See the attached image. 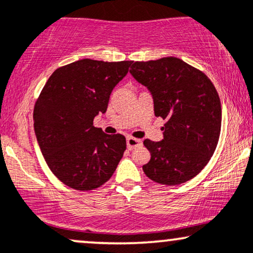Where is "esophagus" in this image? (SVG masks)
Returning a JSON list of instances; mask_svg holds the SVG:
<instances>
[{
	"label": "esophagus",
	"mask_w": 253,
	"mask_h": 253,
	"mask_svg": "<svg viewBox=\"0 0 253 253\" xmlns=\"http://www.w3.org/2000/svg\"><path fill=\"white\" fill-rule=\"evenodd\" d=\"M126 142H127V148H128V150H133V148L138 147V146L141 145V140L132 138V136H128V138L126 139Z\"/></svg>",
	"instance_id": "34e87169"
}]
</instances>
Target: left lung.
Segmentation results:
<instances>
[{
	"mask_svg": "<svg viewBox=\"0 0 253 253\" xmlns=\"http://www.w3.org/2000/svg\"><path fill=\"white\" fill-rule=\"evenodd\" d=\"M129 73L151 93L156 117L167 120L163 140L144 141L151 153L145 174L163 185L190 180L213 156L220 134L221 105L213 84L172 56L133 62Z\"/></svg>",
	"mask_w": 253,
	"mask_h": 253,
	"instance_id": "8db88e82",
	"label": "left lung"
}]
</instances>
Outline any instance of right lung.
Listing matches in <instances>:
<instances>
[{"mask_svg": "<svg viewBox=\"0 0 253 253\" xmlns=\"http://www.w3.org/2000/svg\"><path fill=\"white\" fill-rule=\"evenodd\" d=\"M132 61L90 59L57 68L34 108V129L50 171L67 186L89 191L113 175L126 150V138L93 126L106 113L112 90L128 73Z\"/></svg>", "mask_w": 253, "mask_h": 253, "instance_id": "obj_1", "label": "right lung"}]
</instances>
